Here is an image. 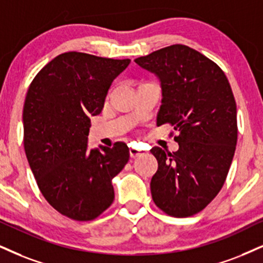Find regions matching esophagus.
Masks as SVG:
<instances>
[{
  "label": "esophagus",
  "mask_w": 263,
  "mask_h": 263,
  "mask_svg": "<svg viewBox=\"0 0 263 263\" xmlns=\"http://www.w3.org/2000/svg\"><path fill=\"white\" fill-rule=\"evenodd\" d=\"M129 154H130V157L132 158H135V157H139L141 156V155H144L145 152L140 150V148L135 147V146H132L130 148H129Z\"/></svg>",
  "instance_id": "34e87169"
}]
</instances>
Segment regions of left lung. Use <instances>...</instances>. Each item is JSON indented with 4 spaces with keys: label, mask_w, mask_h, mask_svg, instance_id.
<instances>
[{
    "label": "left lung",
    "mask_w": 263,
    "mask_h": 263,
    "mask_svg": "<svg viewBox=\"0 0 263 263\" xmlns=\"http://www.w3.org/2000/svg\"><path fill=\"white\" fill-rule=\"evenodd\" d=\"M135 63L160 80L162 101L157 125L179 135V150L151 148L158 162L151 179L157 207L173 217L203 210L224 184L234 156L238 126L232 87L215 62L185 45H172Z\"/></svg>",
    "instance_id": "8db88e82"
}]
</instances>
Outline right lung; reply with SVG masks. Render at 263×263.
Masks as SVG:
<instances>
[{
	"label": "right lung",
	"instance_id": "right-lung-1",
	"mask_svg": "<svg viewBox=\"0 0 263 263\" xmlns=\"http://www.w3.org/2000/svg\"><path fill=\"white\" fill-rule=\"evenodd\" d=\"M130 63L83 52L53 58L34 78L23 108L24 150L47 202L76 221H90L115 199L112 179L129 160L124 142L87 148L91 117Z\"/></svg>",
	"mask_w": 263,
	"mask_h": 263
}]
</instances>
